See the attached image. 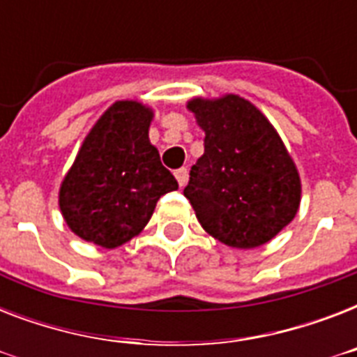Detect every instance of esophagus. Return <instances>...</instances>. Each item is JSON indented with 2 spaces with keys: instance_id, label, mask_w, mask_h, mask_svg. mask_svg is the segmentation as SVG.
<instances>
[{
  "instance_id": "esophagus-1",
  "label": "esophagus",
  "mask_w": 357,
  "mask_h": 357,
  "mask_svg": "<svg viewBox=\"0 0 357 357\" xmlns=\"http://www.w3.org/2000/svg\"><path fill=\"white\" fill-rule=\"evenodd\" d=\"M174 176L178 179L179 187H185V183H187V168H179V170L174 172Z\"/></svg>"
}]
</instances>
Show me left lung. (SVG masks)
Returning a JSON list of instances; mask_svg holds the SVG:
<instances>
[{
  "mask_svg": "<svg viewBox=\"0 0 357 357\" xmlns=\"http://www.w3.org/2000/svg\"><path fill=\"white\" fill-rule=\"evenodd\" d=\"M206 150L183 195L207 234L226 246H263L293 222L302 181L271 120L238 94L187 102Z\"/></svg>",
  "mask_w": 357,
  "mask_h": 357,
  "instance_id": "obj_1",
  "label": "left lung"
}]
</instances>
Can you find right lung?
<instances>
[{"label":"right lung","mask_w":357,"mask_h":357,"mask_svg":"<svg viewBox=\"0 0 357 357\" xmlns=\"http://www.w3.org/2000/svg\"><path fill=\"white\" fill-rule=\"evenodd\" d=\"M155 116L139 100H119L86 133L61 181L59 209L79 238L119 248L146 228L157 200L178 189L148 131Z\"/></svg>","instance_id":"add662e5"}]
</instances>
